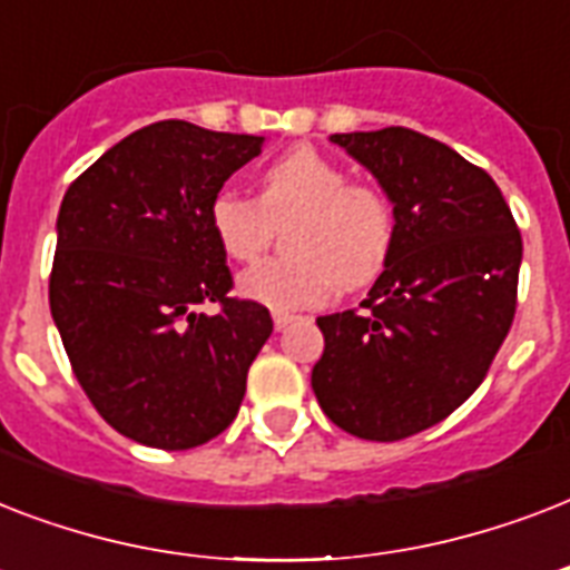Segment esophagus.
Here are the masks:
<instances>
[{
    "instance_id": "1",
    "label": "esophagus",
    "mask_w": 570,
    "mask_h": 570,
    "mask_svg": "<svg viewBox=\"0 0 570 570\" xmlns=\"http://www.w3.org/2000/svg\"><path fill=\"white\" fill-rule=\"evenodd\" d=\"M293 322H295V316H289V313H275V328H277V331L289 328Z\"/></svg>"
}]
</instances>
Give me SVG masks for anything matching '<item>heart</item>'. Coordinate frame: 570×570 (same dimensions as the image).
Wrapping results in <instances>:
<instances>
[{"label": "heart", "instance_id": "b5f03b06", "mask_svg": "<svg viewBox=\"0 0 570 570\" xmlns=\"http://www.w3.org/2000/svg\"><path fill=\"white\" fill-rule=\"evenodd\" d=\"M298 215L289 230L293 257L263 259L242 272L239 293L272 311L322 307L343 284L361 289L381 275L393 250L396 218L387 195L316 147H295L259 174V195L215 191L206 218L230 259L250 263L272 242V222Z\"/></svg>", "mask_w": 570, "mask_h": 570}]
</instances>
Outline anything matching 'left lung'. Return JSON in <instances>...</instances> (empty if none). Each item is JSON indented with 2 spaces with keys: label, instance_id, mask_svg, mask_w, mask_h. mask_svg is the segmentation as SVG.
Instances as JSON below:
<instances>
[{
  "label": "left lung",
  "instance_id": "obj_1",
  "mask_svg": "<svg viewBox=\"0 0 570 570\" xmlns=\"http://www.w3.org/2000/svg\"><path fill=\"white\" fill-rule=\"evenodd\" d=\"M393 204L396 236L361 311L320 316L311 384L364 441L441 423L482 384L518 307L521 230L503 191L452 147L405 127L331 136Z\"/></svg>",
  "mask_w": 570,
  "mask_h": 570
}]
</instances>
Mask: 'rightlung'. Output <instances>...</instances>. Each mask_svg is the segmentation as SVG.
Listing matches in <instances>:
<instances>
[{
	"label": "right lung",
	"mask_w": 570,
	"mask_h": 570,
	"mask_svg": "<svg viewBox=\"0 0 570 570\" xmlns=\"http://www.w3.org/2000/svg\"><path fill=\"white\" fill-rule=\"evenodd\" d=\"M263 141L159 120L109 147L61 200L49 311L85 396L129 441L191 450L239 414L272 316L227 295L206 206ZM206 301L219 311L197 312Z\"/></svg>",
	"instance_id": "right-lung-1"
}]
</instances>
